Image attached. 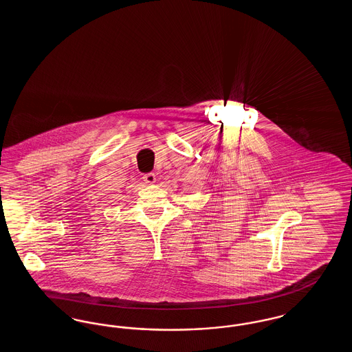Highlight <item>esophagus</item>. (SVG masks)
Wrapping results in <instances>:
<instances>
[{
    "mask_svg": "<svg viewBox=\"0 0 352 352\" xmlns=\"http://www.w3.org/2000/svg\"><path fill=\"white\" fill-rule=\"evenodd\" d=\"M144 182L146 184H155V175L153 174V173H149V174H145L144 177Z\"/></svg>",
    "mask_w": 352,
    "mask_h": 352,
    "instance_id": "esophagus-1",
    "label": "esophagus"
}]
</instances>
